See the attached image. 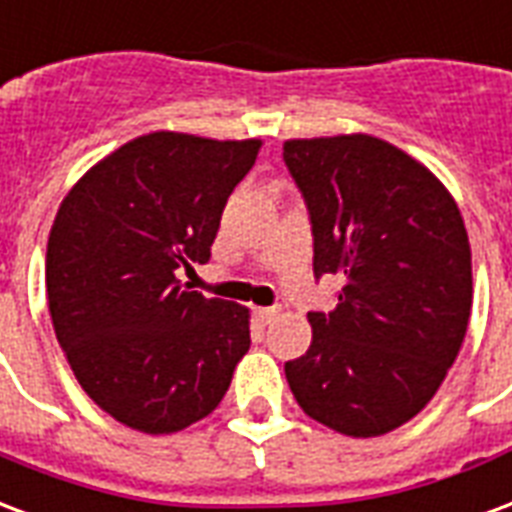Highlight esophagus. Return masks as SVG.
Returning <instances> with one entry per match:
<instances>
[{
  "label": "esophagus",
  "instance_id": "esophagus-1",
  "mask_svg": "<svg viewBox=\"0 0 512 512\" xmlns=\"http://www.w3.org/2000/svg\"><path fill=\"white\" fill-rule=\"evenodd\" d=\"M276 314H279V309H274V306H257V309H255L257 323H263V325L271 323Z\"/></svg>",
  "mask_w": 512,
  "mask_h": 512
}]
</instances>
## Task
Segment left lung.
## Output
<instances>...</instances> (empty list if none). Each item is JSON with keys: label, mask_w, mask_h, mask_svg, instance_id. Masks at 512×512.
<instances>
[{"label": "left lung", "mask_w": 512, "mask_h": 512, "mask_svg": "<svg viewBox=\"0 0 512 512\" xmlns=\"http://www.w3.org/2000/svg\"><path fill=\"white\" fill-rule=\"evenodd\" d=\"M309 206L314 274L342 279L312 344L285 363L301 410L344 437H382L439 391L467 336L472 252L448 187L366 132L285 140Z\"/></svg>", "instance_id": "8db88e82"}]
</instances>
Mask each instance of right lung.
<instances>
[{"label": "right lung", "instance_id": "right-lung-1", "mask_svg": "<svg viewBox=\"0 0 512 512\" xmlns=\"http://www.w3.org/2000/svg\"><path fill=\"white\" fill-rule=\"evenodd\" d=\"M260 138L149 132L75 181L56 211L45 287L86 396L127 429L173 434L217 410L249 350V309L179 271L206 263Z\"/></svg>", "mask_w": 512, "mask_h": 512}]
</instances>
